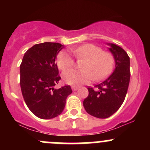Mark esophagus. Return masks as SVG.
Returning <instances> with one entry per match:
<instances>
[{"instance_id": "obj_1", "label": "esophagus", "mask_w": 150, "mask_h": 150, "mask_svg": "<svg viewBox=\"0 0 150 150\" xmlns=\"http://www.w3.org/2000/svg\"><path fill=\"white\" fill-rule=\"evenodd\" d=\"M79 88H80V87H77V86H73V87H72V89H73V91H77Z\"/></svg>"}]
</instances>
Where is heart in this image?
Instances as JSON below:
<instances>
[{
  "mask_svg": "<svg viewBox=\"0 0 150 150\" xmlns=\"http://www.w3.org/2000/svg\"><path fill=\"white\" fill-rule=\"evenodd\" d=\"M77 58L85 59L82 63V70H69L63 73V78L66 83L80 85L88 83L94 78L101 80L109 75L114 65V58L109 52H105L99 46L92 44H84L72 50ZM56 63L59 69L66 70L75 63L72 55L66 51L58 53Z\"/></svg>",
  "mask_w": 150,
  "mask_h": 150,
  "instance_id": "obj_1",
  "label": "heart"
}]
</instances>
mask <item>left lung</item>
<instances>
[{
  "label": "left lung",
  "mask_w": 150,
  "mask_h": 150,
  "mask_svg": "<svg viewBox=\"0 0 150 150\" xmlns=\"http://www.w3.org/2000/svg\"><path fill=\"white\" fill-rule=\"evenodd\" d=\"M115 61V68L106 80L88 87L89 94L83 101L85 111L91 116L106 118L112 116L124 101L130 82V58L116 44L107 43Z\"/></svg>",
  "instance_id": "left-lung-1"
}]
</instances>
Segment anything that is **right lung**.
Returning a JSON list of instances; mask_svg holds the SVG:
<instances>
[{"label":"right lung","instance_id":"obj_1","mask_svg":"<svg viewBox=\"0 0 150 150\" xmlns=\"http://www.w3.org/2000/svg\"><path fill=\"white\" fill-rule=\"evenodd\" d=\"M64 48L59 43L44 42L27 50L20 65V87L29 109L42 119H51L63 112L70 86L54 88L61 77L56 63Z\"/></svg>","mask_w":150,"mask_h":150}]
</instances>
